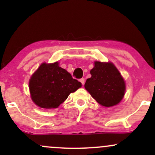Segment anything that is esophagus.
Segmentation results:
<instances>
[{
  "label": "esophagus",
  "instance_id": "34e87169",
  "mask_svg": "<svg viewBox=\"0 0 155 155\" xmlns=\"http://www.w3.org/2000/svg\"><path fill=\"white\" fill-rule=\"evenodd\" d=\"M79 81L81 83V84H82V85L84 84L85 81H84V79H83V78H82V79H79Z\"/></svg>",
  "mask_w": 155,
  "mask_h": 155
}]
</instances>
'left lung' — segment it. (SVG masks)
<instances>
[{
	"instance_id": "obj_1",
	"label": "left lung",
	"mask_w": 155,
	"mask_h": 155,
	"mask_svg": "<svg viewBox=\"0 0 155 155\" xmlns=\"http://www.w3.org/2000/svg\"><path fill=\"white\" fill-rule=\"evenodd\" d=\"M90 74L84 87L92 97L106 107L118 104L124 97L125 84L114 64L95 62Z\"/></svg>"
}]
</instances>
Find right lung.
Here are the masks:
<instances>
[{
	"instance_id": "add662e5",
	"label": "right lung",
	"mask_w": 155,
	"mask_h": 155,
	"mask_svg": "<svg viewBox=\"0 0 155 155\" xmlns=\"http://www.w3.org/2000/svg\"><path fill=\"white\" fill-rule=\"evenodd\" d=\"M81 84L58 63L40 65L31 76L29 88L31 98L37 106L44 108H58L70 93L76 91Z\"/></svg>"
}]
</instances>
